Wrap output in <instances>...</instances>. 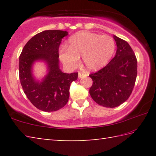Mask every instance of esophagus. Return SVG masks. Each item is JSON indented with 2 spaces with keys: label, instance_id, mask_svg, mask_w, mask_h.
<instances>
[{
  "label": "esophagus",
  "instance_id": "obj_1",
  "mask_svg": "<svg viewBox=\"0 0 156 156\" xmlns=\"http://www.w3.org/2000/svg\"><path fill=\"white\" fill-rule=\"evenodd\" d=\"M86 76H87V75L86 73H83V72H79V73H78V78H79L86 77Z\"/></svg>",
  "mask_w": 156,
  "mask_h": 156
}]
</instances>
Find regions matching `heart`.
Masks as SVG:
<instances>
[{
	"mask_svg": "<svg viewBox=\"0 0 156 156\" xmlns=\"http://www.w3.org/2000/svg\"><path fill=\"white\" fill-rule=\"evenodd\" d=\"M115 49V41L111 36L84 31L71 37L69 47L65 45L60 47L59 58L66 67L73 69L78 66L82 56L85 67L94 71L107 64Z\"/></svg>",
	"mask_w": 156,
	"mask_h": 156,
	"instance_id": "heart-1",
	"label": "heart"
}]
</instances>
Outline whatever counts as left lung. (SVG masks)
I'll use <instances>...</instances> for the list:
<instances>
[{"mask_svg": "<svg viewBox=\"0 0 156 156\" xmlns=\"http://www.w3.org/2000/svg\"><path fill=\"white\" fill-rule=\"evenodd\" d=\"M117 51L114 58L101 69L89 76L93 80L89 94L105 107L119 106L133 91L137 77V59L127 42L113 36Z\"/></svg>", "mask_w": 156, "mask_h": 156, "instance_id": "1", "label": "left lung"}]
</instances>
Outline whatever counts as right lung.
Masks as SVG:
<instances>
[{
  "mask_svg": "<svg viewBox=\"0 0 156 156\" xmlns=\"http://www.w3.org/2000/svg\"><path fill=\"white\" fill-rule=\"evenodd\" d=\"M68 32L45 30L29 41L19 57V78L24 93L37 109L56 112L67 103L70 84L77 80V72L63 73L59 68L58 49L62 39ZM36 60L47 63L48 73L41 82L32 74V65Z\"/></svg>",
  "mask_w": 156,
  "mask_h": 156,
  "instance_id": "add662e5",
  "label": "right lung"
}]
</instances>
